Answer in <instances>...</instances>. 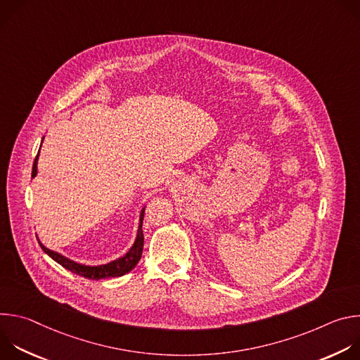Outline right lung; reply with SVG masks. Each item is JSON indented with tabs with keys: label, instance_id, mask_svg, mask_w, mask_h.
Instances as JSON below:
<instances>
[{
	"label": "right lung",
	"instance_id": "add662e5",
	"mask_svg": "<svg viewBox=\"0 0 360 360\" xmlns=\"http://www.w3.org/2000/svg\"><path fill=\"white\" fill-rule=\"evenodd\" d=\"M44 139V138H42ZM39 155V153H38ZM38 155L34 161L32 165V178L37 176V164H38ZM143 212L145 208H142L141 215H139V226H138V232H136V238L134 245L129 248V250L121 256V258L105 264V265H96V266H89V265H82V264H77L65 256H63L58 252L51 250L48 248H45L41 242L39 246L42 248V250L49 256V258H53L57 264H60L61 266H64L65 269L71 271L72 274H77L79 276H84L86 279H92V281H98V279H105V278H117V276H122L128 272H131L136 264L139 262L141 256H142V249H143V233H142V221H143Z\"/></svg>",
	"mask_w": 360,
	"mask_h": 360
}]
</instances>
